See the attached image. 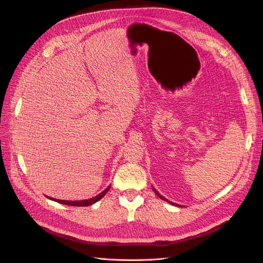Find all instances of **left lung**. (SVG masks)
<instances>
[{"instance_id": "obj_1", "label": "left lung", "mask_w": 263, "mask_h": 263, "mask_svg": "<svg viewBox=\"0 0 263 263\" xmlns=\"http://www.w3.org/2000/svg\"><path fill=\"white\" fill-rule=\"evenodd\" d=\"M153 190H154V192L156 193V194H157V195H158V196H159V197H160L161 199H163L164 201H167L168 203H171V204H173V205H175V206H183V205H181V204H178V203H175V202H173V201H170V200H167V199H166V198H165V197H163V196H162V195L160 194V193H159V192H158V191H157V190H156V189H155L154 186H153Z\"/></svg>"}]
</instances>
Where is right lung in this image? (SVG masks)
Instances as JSON below:
<instances>
[{
  "instance_id": "add662e5",
  "label": "right lung",
  "mask_w": 263,
  "mask_h": 263,
  "mask_svg": "<svg viewBox=\"0 0 263 263\" xmlns=\"http://www.w3.org/2000/svg\"><path fill=\"white\" fill-rule=\"evenodd\" d=\"M110 185H108L104 191H102L100 194H98L97 196L92 197V198H89V199H83V200H62V199H57V198H52V197H49L47 196V198H49L50 200H53V201H57V202H60V203H63V204H67V205H74V206H87V205H91L93 203H96L97 201H99L105 194L107 193V191L109 190Z\"/></svg>"
}]
</instances>
